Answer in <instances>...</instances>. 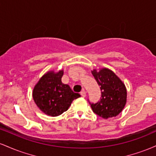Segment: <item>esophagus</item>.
Instances as JSON below:
<instances>
[{
    "label": "esophagus",
    "mask_w": 156,
    "mask_h": 156,
    "mask_svg": "<svg viewBox=\"0 0 156 156\" xmlns=\"http://www.w3.org/2000/svg\"><path fill=\"white\" fill-rule=\"evenodd\" d=\"M80 94L81 95V97H83V98H85V97L87 96V94H86L85 90L81 91V92H80Z\"/></svg>",
    "instance_id": "obj_1"
}]
</instances>
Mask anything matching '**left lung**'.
Listing matches in <instances>:
<instances>
[{"mask_svg": "<svg viewBox=\"0 0 156 156\" xmlns=\"http://www.w3.org/2000/svg\"><path fill=\"white\" fill-rule=\"evenodd\" d=\"M94 79L101 90L100 101L91 103L93 112L104 119L116 117L124 108L126 103L127 91L125 84L110 69L103 68L99 72L92 71Z\"/></svg>", "mask_w": 156, "mask_h": 156, "instance_id": "1", "label": "left lung"}]
</instances>
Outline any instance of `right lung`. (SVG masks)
Returning a JSON list of instances; mask_svg holds the SVG:
<instances>
[{"label":"right lung","mask_w":156,"mask_h":156,"mask_svg":"<svg viewBox=\"0 0 156 156\" xmlns=\"http://www.w3.org/2000/svg\"><path fill=\"white\" fill-rule=\"evenodd\" d=\"M63 73V70L47 73L39 79L33 90L36 104L42 112L51 117H57L66 112L72 102L80 97L69 85L62 83Z\"/></svg>","instance_id":"right-lung-1"}]
</instances>
